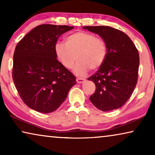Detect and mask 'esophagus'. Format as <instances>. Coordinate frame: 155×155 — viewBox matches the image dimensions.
I'll return each instance as SVG.
<instances>
[{"instance_id": "obj_1", "label": "esophagus", "mask_w": 155, "mask_h": 155, "mask_svg": "<svg viewBox=\"0 0 155 155\" xmlns=\"http://www.w3.org/2000/svg\"><path fill=\"white\" fill-rule=\"evenodd\" d=\"M76 81L78 83V84H80V83H83L86 81V80L83 79V78H77L76 79Z\"/></svg>"}]
</instances>
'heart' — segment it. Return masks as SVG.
<instances>
[{"label": "heart", "mask_w": 155, "mask_h": 155, "mask_svg": "<svg viewBox=\"0 0 155 155\" xmlns=\"http://www.w3.org/2000/svg\"><path fill=\"white\" fill-rule=\"evenodd\" d=\"M54 52L67 69L73 68L77 59L73 72L81 77L88 73L89 68L96 70L102 66L106 58L107 45L104 40L94 33L79 31L67 37L66 43L57 42Z\"/></svg>", "instance_id": "b5f03b06"}]
</instances>
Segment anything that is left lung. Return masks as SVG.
Here are the masks:
<instances>
[{
	"label": "left lung",
	"instance_id": "8db88e82",
	"mask_svg": "<svg viewBox=\"0 0 155 155\" xmlns=\"http://www.w3.org/2000/svg\"><path fill=\"white\" fill-rule=\"evenodd\" d=\"M96 33L107 45L105 61L88 78L96 85L89 97L94 106L107 112L120 108L131 96L137 84L139 54L135 45L124 32L110 26H83Z\"/></svg>",
	"mask_w": 155,
	"mask_h": 155
}]
</instances>
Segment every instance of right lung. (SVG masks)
I'll list each match as a JSON object with an SVG mask.
<instances>
[{"instance_id": "1", "label": "right lung", "mask_w": 155, "mask_h": 155, "mask_svg": "<svg viewBox=\"0 0 155 155\" xmlns=\"http://www.w3.org/2000/svg\"><path fill=\"white\" fill-rule=\"evenodd\" d=\"M74 26L42 24L18 42L13 56L12 79L30 108L49 113L61 106L76 84L75 77L57 59L54 45Z\"/></svg>"}]
</instances>
